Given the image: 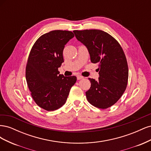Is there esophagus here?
<instances>
[{
	"label": "esophagus",
	"instance_id": "obj_1",
	"mask_svg": "<svg viewBox=\"0 0 151 151\" xmlns=\"http://www.w3.org/2000/svg\"><path fill=\"white\" fill-rule=\"evenodd\" d=\"M83 78H84V77L81 76H80V75L77 76V80H81V79H83Z\"/></svg>",
	"mask_w": 151,
	"mask_h": 151
}]
</instances>
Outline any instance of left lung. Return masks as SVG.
<instances>
[{
    "label": "left lung",
    "mask_w": 151,
    "mask_h": 151,
    "mask_svg": "<svg viewBox=\"0 0 151 151\" xmlns=\"http://www.w3.org/2000/svg\"><path fill=\"white\" fill-rule=\"evenodd\" d=\"M77 40L88 49L91 61L98 63V81L89 78L91 88L86 92L90 104L98 108L111 106L119 99L127 88L129 68L123 50L117 41L101 30L73 31Z\"/></svg>",
    "instance_id": "8db88e82"
}]
</instances>
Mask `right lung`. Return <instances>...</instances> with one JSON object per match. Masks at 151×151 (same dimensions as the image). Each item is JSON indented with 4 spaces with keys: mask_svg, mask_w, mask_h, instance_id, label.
Here are the masks:
<instances>
[{
    "mask_svg": "<svg viewBox=\"0 0 151 151\" xmlns=\"http://www.w3.org/2000/svg\"><path fill=\"white\" fill-rule=\"evenodd\" d=\"M74 35L69 31L54 30L41 36L32 47L26 68V79L35 103L47 111L60 108L67 101L77 81L65 77L58 68L63 62V50Z\"/></svg>",
    "mask_w": 151,
    "mask_h": 151,
    "instance_id": "obj_1",
    "label": "right lung"
}]
</instances>
